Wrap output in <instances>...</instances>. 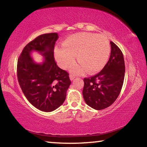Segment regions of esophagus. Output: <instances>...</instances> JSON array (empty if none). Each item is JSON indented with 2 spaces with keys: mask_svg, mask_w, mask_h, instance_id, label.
<instances>
[{
  "mask_svg": "<svg viewBox=\"0 0 147 147\" xmlns=\"http://www.w3.org/2000/svg\"><path fill=\"white\" fill-rule=\"evenodd\" d=\"M69 78H70L71 80H74V78H75V76L73 75V74H70V75H69Z\"/></svg>",
  "mask_w": 147,
  "mask_h": 147,
  "instance_id": "34e87169",
  "label": "esophagus"
}]
</instances>
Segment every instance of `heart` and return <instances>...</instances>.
Listing matches in <instances>:
<instances>
[{
    "label": "heart",
    "mask_w": 147,
    "mask_h": 147,
    "mask_svg": "<svg viewBox=\"0 0 147 147\" xmlns=\"http://www.w3.org/2000/svg\"><path fill=\"white\" fill-rule=\"evenodd\" d=\"M63 49L55 50V58L61 68L67 69L74 63L75 56L80 63L71 67L74 74L95 73L106 65L110 53L108 38L102 34L80 32L71 35L62 43Z\"/></svg>",
    "instance_id": "b5f03b06"
}]
</instances>
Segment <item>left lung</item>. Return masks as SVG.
<instances>
[{"label": "left lung", "instance_id": "obj_1", "mask_svg": "<svg viewBox=\"0 0 147 147\" xmlns=\"http://www.w3.org/2000/svg\"><path fill=\"white\" fill-rule=\"evenodd\" d=\"M111 54L100 73L84 79L82 93L86 103L100 110L111 106L117 98L123 85L125 65L123 53L110 41Z\"/></svg>", "mask_w": 147, "mask_h": 147}]
</instances>
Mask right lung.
<instances>
[{
	"label": "right lung",
	"mask_w": 147,
	"mask_h": 147,
	"mask_svg": "<svg viewBox=\"0 0 147 147\" xmlns=\"http://www.w3.org/2000/svg\"><path fill=\"white\" fill-rule=\"evenodd\" d=\"M57 33L42 34L24 47L17 61V73L24 96L39 110L50 112L63 103L71 82L69 73L58 67L54 60V49ZM32 51L45 58L42 64L31 58Z\"/></svg>",
	"instance_id": "add662e5"
}]
</instances>
